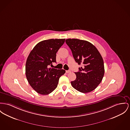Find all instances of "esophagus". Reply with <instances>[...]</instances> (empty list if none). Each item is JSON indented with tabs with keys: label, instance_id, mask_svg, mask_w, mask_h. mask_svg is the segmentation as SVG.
<instances>
[{
	"label": "esophagus",
	"instance_id": "1",
	"mask_svg": "<svg viewBox=\"0 0 130 130\" xmlns=\"http://www.w3.org/2000/svg\"><path fill=\"white\" fill-rule=\"evenodd\" d=\"M70 72H71V71H70V70H66V73H70Z\"/></svg>",
	"mask_w": 130,
	"mask_h": 130
}]
</instances>
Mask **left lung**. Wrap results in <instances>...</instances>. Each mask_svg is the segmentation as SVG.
<instances>
[{
    "instance_id": "obj_1",
    "label": "left lung",
    "mask_w": 130,
    "mask_h": 130,
    "mask_svg": "<svg viewBox=\"0 0 130 130\" xmlns=\"http://www.w3.org/2000/svg\"><path fill=\"white\" fill-rule=\"evenodd\" d=\"M66 42L75 61L78 64H83L79 71L75 72L76 78L71 82L72 86L83 93L93 91L104 76V61L101 55L94 45L87 41L69 38Z\"/></svg>"
}]
</instances>
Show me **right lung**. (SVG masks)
<instances>
[{"instance_id": "obj_1", "label": "right lung", "mask_w": 130, "mask_h": 130, "mask_svg": "<svg viewBox=\"0 0 130 130\" xmlns=\"http://www.w3.org/2000/svg\"><path fill=\"white\" fill-rule=\"evenodd\" d=\"M65 39H51L37 44L29 53L26 64V79L31 87L41 95H48L58 86L64 69L48 68L56 62V53Z\"/></svg>"}]
</instances>
